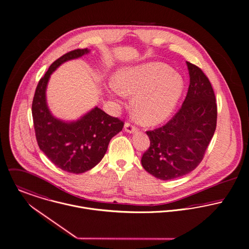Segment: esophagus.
Wrapping results in <instances>:
<instances>
[{"mask_svg":"<svg viewBox=\"0 0 249 249\" xmlns=\"http://www.w3.org/2000/svg\"><path fill=\"white\" fill-rule=\"evenodd\" d=\"M124 130H125L126 132H128V133H134V132H136L137 128H136V126L133 125L132 124H130V123H125V124H124Z\"/></svg>","mask_w":249,"mask_h":249,"instance_id":"34e87169","label":"esophagus"}]
</instances>
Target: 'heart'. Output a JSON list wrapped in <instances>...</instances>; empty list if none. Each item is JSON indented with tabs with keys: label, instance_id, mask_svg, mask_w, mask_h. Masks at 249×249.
Listing matches in <instances>:
<instances>
[{
	"label": "heart",
	"instance_id": "b5f03b06",
	"mask_svg": "<svg viewBox=\"0 0 249 249\" xmlns=\"http://www.w3.org/2000/svg\"><path fill=\"white\" fill-rule=\"evenodd\" d=\"M115 80L116 84L109 85L112 96L134 95L133 113L146 125L164 122L175 110L184 89L182 77L159 62L122 69Z\"/></svg>",
	"mask_w": 249,
	"mask_h": 249
}]
</instances>
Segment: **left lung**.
I'll use <instances>...</instances> for the list:
<instances>
[{"instance_id":"obj_1","label":"left lung","mask_w":249,"mask_h":249,"mask_svg":"<svg viewBox=\"0 0 249 249\" xmlns=\"http://www.w3.org/2000/svg\"><path fill=\"white\" fill-rule=\"evenodd\" d=\"M186 65L190 82L185 99L166 124L147 131L151 145L141 160L148 173L163 180L182 177L199 165L216 127L212 84L201 69Z\"/></svg>"}]
</instances>
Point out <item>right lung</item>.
<instances>
[{"label":"right lung","instance_id":"add662e5","mask_svg":"<svg viewBox=\"0 0 249 249\" xmlns=\"http://www.w3.org/2000/svg\"><path fill=\"white\" fill-rule=\"evenodd\" d=\"M76 49L56 60L36 86L32 104L36 138L39 149L60 169L73 174L90 170L103 159L110 140L124 127V122L95 106L77 121L55 118L46 102L50 75L62 64L88 54Z\"/></svg>","mask_w":249,"mask_h":249}]
</instances>
